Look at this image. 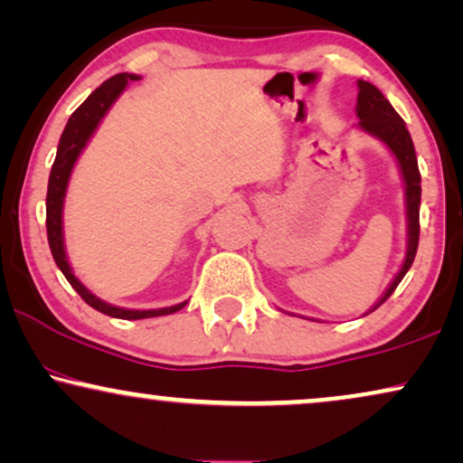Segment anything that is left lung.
I'll return each mask as SVG.
<instances>
[{
    "label": "left lung",
    "instance_id": "left-lung-1",
    "mask_svg": "<svg viewBox=\"0 0 463 463\" xmlns=\"http://www.w3.org/2000/svg\"><path fill=\"white\" fill-rule=\"evenodd\" d=\"M356 115H359V126L365 132L373 134V137L383 140L387 147L393 151V156L400 162L403 181H406V209H408V251L406 260L391 282L383 299L376 303V307L383 306L384 301L393 295L397 284L402 282L403 275L412 267L414 256H417L419 248V207H420V173L417 164V154H414V145L408 132L406 124L397 110L391 107V102L383 96L378 87H373L367 80H359V98H356ZM373 307V309H376Z\"/></svg>",
    "mask_w": 463,
    "mask_h": 463
}]
</instances>
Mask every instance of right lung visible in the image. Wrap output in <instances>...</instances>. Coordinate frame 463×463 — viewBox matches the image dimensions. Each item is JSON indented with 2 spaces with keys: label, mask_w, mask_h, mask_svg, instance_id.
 Returning <instances> with one entry per match:
<instances>
[{
  "label": "right lung",
  "mask_w": 463,
  "mask_h": 463,
  "mask_svg": "<svg viewBox=\"0 0 463 463\" xmlns=\"http://www.w3.org/2000/svg\"><path fill=\"white\" fill-rule=\"evenodd\" d=\"M130 80H138V76L128 74V72L110 76L109 80H104V83L98 87V90L93 91L72 115H70L66 130H63L60 138V147H57L55 162H52V168H51L49 190H46V237H49L51 254L52 259H55L57 267L61 269V273L66 275L70 286L79 292L80 299H83L87 306H91L93 309H98V312L107 316H113V318L138 320V318H154V316H166V314L179 312L181 307H185V303L188 301L179 303V306H173V307H162V309H124V307H115L100 301L74 278L72 269L68 265L66 250H63V228H61L63 196H66L68 179L74 168L76 157L80 156V151H83L87 140H90L93 130H96L98 124H100L102 117L107 115L110 104L119 98V93L126 90V85L130 83Z\"/></svg>",
  "instance_id": "add662e5"
}]
</instances>
